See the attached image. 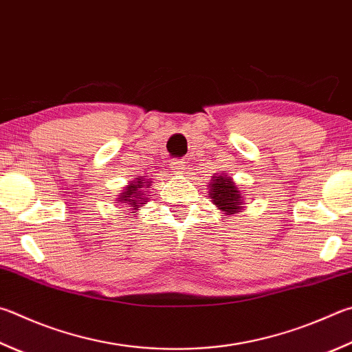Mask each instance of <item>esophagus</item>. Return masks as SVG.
Instances as JSON below:
<instances>
[{
	"label": "esophagus",
	"instance_id": "34e87169",
	"mask_svg": "<svg viewBox=\"0 0 352 352\" xmlns=\"http://www.w3.org/2000/svg\"><path fill=\"white\" fill-rule=\"evenodd\" d=\"M170 169H172V172H175V174H183L184 162H180V160H174V162H170Z\"/></svg>",
	"mask_w": 352,
	"mask_h": 352
}]
</instances>
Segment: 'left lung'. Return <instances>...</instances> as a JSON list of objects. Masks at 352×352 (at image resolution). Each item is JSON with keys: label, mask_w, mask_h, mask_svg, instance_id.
Returning <instances> with one entry per match:
<instances>
[{"label": "left lung", "mask_w": 352, "mask_h": 352, "mask_svg": "<svg viewBox=\"0 0 352 352\" xmlns=\"http://www.w3.org/2000/svg\"><path fill=\"white\" fill-rule=\"evenodd\" d=\"M245 195L226 172L212 175L208 183V197L225 215L241 212L245 208Z\"/></svg>", "instance_id": "1"}]
</instances>
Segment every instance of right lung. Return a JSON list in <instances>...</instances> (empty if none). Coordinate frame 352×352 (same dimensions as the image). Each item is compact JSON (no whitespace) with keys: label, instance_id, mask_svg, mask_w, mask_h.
Wrapping results in <instances>:
<instances>
[{"label":"right lung","instance_id":"1","mask_svg":"<svg viewBox=\"0 0 352 352\" xmlns=\"http://www.w3.org/2000/svg\"><path fill=\"white\" fill-rule=\"evenodd\" d=\"M151 178H142L137 177L133 178L131 183H127V186L123 189V192H120L117 201L124 203L132 209V214L135 215L138 208L144 206L148 203V188H151Z\"/></svg>","mask_w":352,"mask_h":352}]
</instances>
